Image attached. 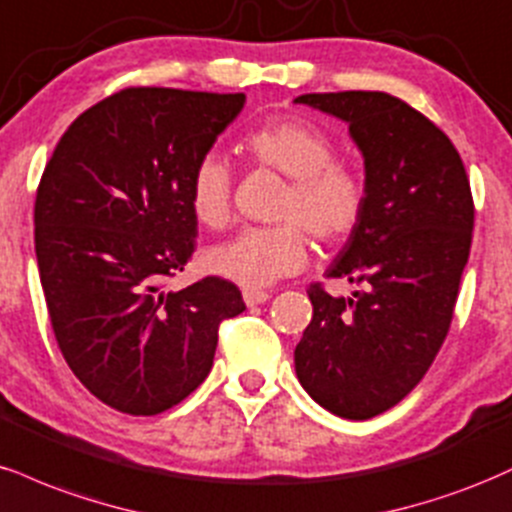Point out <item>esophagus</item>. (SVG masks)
Returning <instances> with one entry per match:
<instances>
[{"instance_id":"34e87169","label":"esophagus","mask_w":512,"mask_h":512,"mask_svg":"<svg viewBox=\"0 0 512 512\" xmlns=\"http://www.w3.org/2000/svg\"><path fill=\"white\" fill-rule=\"evenodd\" d=\"M270 294L263 292V290H244V302L246 306H258L263 302H268Z\"/></svg>"}]
</instances>
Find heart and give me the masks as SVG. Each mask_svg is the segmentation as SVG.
Returning <instances> with one entry per match:
<instances>
[{
  "mask_svg": "<svg viewBox=\"0 0 512 512\" xmlns=\"http://www.w3.org/2000/svg\"><path fill=\"white\" fill-rule=\"evenodd\" d=\"M258 167L290 179L270 227H246L210 246L203 263L210 273L244 287H266L297 273L309 258V237L326 246L345 244L362 225L369 203L364 174L335 160V143L304 119L275 117L239 141ZM189 208L198 225L220 230L232 215V174L220 155H203L189 177Z\"/></svg>",
  "mask_w": 512,
  "mask_h": 512,
  "instance_id": "b5f03b06",
  "label": "heart"
}]
</instances>
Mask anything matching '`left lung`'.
I'll list each match as a JSON object with an SVG mask.
<instances>
[{
  "label": "left lung",
  "instance_id": "8db88e82",
  "mask_svg": "<svg viewBox=\"0 0 512 512\" xmlns=\"http://www.w3.org/2000/svg\"><path fill=\"white\" fill-rule=\"evenodd\" d=\"M294 102L350 124L364 155L366 215L326 273L359 290L345 299L309 285L314 316L294 350L306 393L359 422L412 393L446 340L472 246L470 179L450 138L395 95L342 90Z\"/></svg>",
  "mask_w": 512,
  "mask_h": 512
}]
</instances>
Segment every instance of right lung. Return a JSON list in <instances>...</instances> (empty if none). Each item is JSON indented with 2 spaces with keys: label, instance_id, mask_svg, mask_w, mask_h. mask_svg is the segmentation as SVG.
<instances>
[{
  "label": "right lung",
  "instance_id": "1",
  "mask_svg": "<svg viewBox=\"0 0 512 512\" xmlns=\"http://www.w3.org/2000/svg\"><path fill=\"white\" fill-rule=\"evenodd\" d=\"M244 93L124 88L59 138L35 196V256L54 338L78 381L112 410L153 417L206 381L234 282L167 280L196 249L189 177Z\"/></svg>",
  "mask_w": 512,
  "mask_h": 512
}]
</instances>
